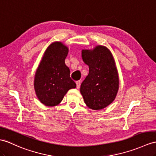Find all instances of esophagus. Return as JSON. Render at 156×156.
Listing matches in <instances>:
<instances>
[{"label": "esophagus", "mask_w": 156, "mask_h": 156, "mask_svg": "<svg viewBox=\"0 0 156 156\" xmlns=\"http://www.w3.org/2000/svg\"><path fill=\"white\" fill-rule=\"evenodd\" d=\"M76 85H77V88L79 89L81 85V81H76Z\"/></svg>", "instance_id": "1"}]
</instances>
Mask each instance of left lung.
I'll list each match as a JSON object with an SVG mask.
<instances>
[{
  "label": "left lung",
  "instance_id": "8db88e82",
  "mask_svg": "<svg viewBox=\"0 0 156 156\" xmlns=\"http://www.w3.org/2000/svg\"><path fill=\"white\" fill-rule=\"evenodd\" d=\"M82 58L89 69L80 88L83 99L91 109L104 108L115 100L119 87L112 55L108 48L98 45L93 50H82Z\"/></svg>",
  "mask_w": 156,
  "mask_h": 156
}]
</instances>
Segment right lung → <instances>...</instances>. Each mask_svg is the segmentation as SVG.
Here are the masks:
<instances>
[{"instance_id": "add662e5", "label": "right lung", "mask_w": 156, "mask_h": 156, "mask_svg": "<svg viewBox=\"0 0 156 156\" xmlns=\"http://www.w3.org/2000/svg\"><path fill=\"white\" fill-rule=\"evenodd\" d=\"M67 54L68 48L62 43L51 44L45 50L36 72L34 89L36 95L48 107L58 105L68 90L76 87L65 63Z\"/></svg>"}]
</instances>
